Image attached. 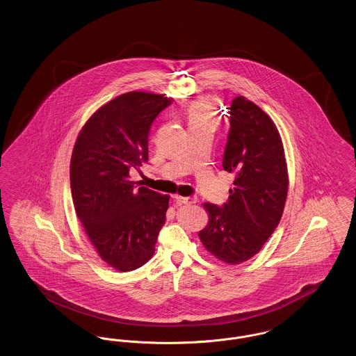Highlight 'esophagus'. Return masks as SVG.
Listing matches in <instances>:
<instances>
[{"label": "esophagus", "instance_id": "1", "mask_svg": "<svg viewBox=\"0 0 356 356\" xmlns=\"http://www.w3.org/2000/svg\"><path fill=\"white\" fill-rule=\"evenodd\" d=\"M175 199H176V202L179 204H195L197 202V197H195V196L184 197V196H179V195H176V196H175Z\"/></svg>", "mask_w": 356, "mask_h": 356}]
</instances>
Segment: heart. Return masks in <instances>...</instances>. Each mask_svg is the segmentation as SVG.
<instances>
[{"mask_svg": "<svg viewBox=\"0 0 356 356\" xmlns=\"http://www.w3.org/2000/svg\"><path fill=\"white\" fill-rule=\"evenodd\" d=\"M186 120L189 129L209 127L215 128V120L212 118L208 105L204 102H195L186 111Z\"/></svg>", "mask_w": 356, "mask_h": 356, "instance_id": "heart-1", "label": "heart"}]
</instances>
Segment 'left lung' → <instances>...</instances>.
I'll return each instance as SVG.
<instances>
[{
	"label": "left lung",
	"mask_w": 356,
	"mask_h": 356,
	"mask_svg": "<svg viewBox=\"0 0 356 356\" xmlns=\"http://www.w3.org/2000/svg\"><path fill=\"white\" fill-rule=\"evenodd\" d=\"M229 109L222 168L235 173L228 202L204 203L209 221L199 237L204 248L228 264L257 254L282 219L288 172L282 137L271 118L243 96Z\"/></svg>",
	"instance_id": "obj_1"
}]
</instances>
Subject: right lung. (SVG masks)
Returning a JSON list of instances; mask_svg holds the SVG:
<instances>
[{
    "instance_id": "1",
    "label": "right lung",
    "mask_w": 356,
    "mask_h": 356,
    "mask_svg": "<svg viewBox=\"0 0 356 356\" xmlns=\"http://www.w3.org/2000/svg\"><path fill=\"white\" fill-rule=\"evenodd\" d=\"M172 99L128 92L99 108L77 136L70 191L77 218L102 260L121 272L145 264L165 222L168 195L136 188L129 172L148 161L153 120Z\"/></svg>"
}]
</instances>
